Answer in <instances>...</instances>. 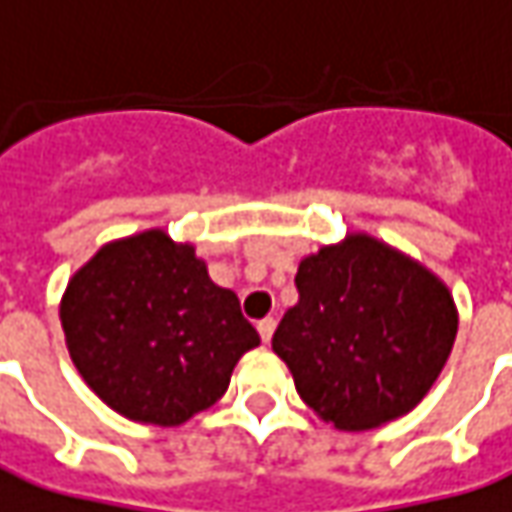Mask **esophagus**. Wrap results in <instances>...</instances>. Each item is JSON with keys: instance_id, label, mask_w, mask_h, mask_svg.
I'll return each mask as SVG.
<instances>
[{"instance_id": "esophagus-1", "label": "esophagus", "mask_w": 512, "mask_h": 512, "mask_svg": "<svg viewBox=\"0 0 512 512\" xmlns=\"http://www.w3.org/2000/svg\"><path fill=\"white\" fill-rule=\"evenodd\" d=\"M257 332H260V341L269 344L272 335H275V318H263V321L257 323Z\"/></svg>"}]
</instances>
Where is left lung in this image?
Returning <instances> with one entry per match:
<instances>
[{
	"label": "left lung",
	"instance_id": "obj_1",
	"mask_svg": "<svg viewBox=\"0 0 512 512\" xmlns=\"http://www.w3.org/2000/svg\"><path fill=\"white\" fill-rule=\"evenodd\" d=\"M298 303L272 349L321 421L364 433L407 415L430 392L458 332L447 283L367 232H346L298 263Z\"/></svg>",
	"mask_w": 512,
	"mask_h": 512
}]
</instances>
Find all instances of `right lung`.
Listing matches in <instances>:
<instances>
[{
    "mask_svg": "<svg viewBox=\"0 0 512 512\" xmlns=\"http://www.w3.org/2000/svg\"><path fill=\"white\" fill-rule=\"evenodd\" d=\"M59 321L91 392L128 421L180 427L229 389L260 344L240 300L209 278L194 243L145 229L108 240L71 275Z\"/></svg>",
    "mask_w": 512,
    "mask_h": 512,
    "instance_id": "add662e5",
    "label": "right lung"
}]
</instances>
